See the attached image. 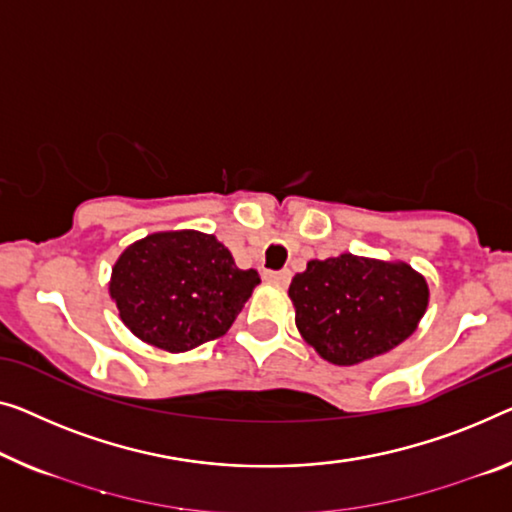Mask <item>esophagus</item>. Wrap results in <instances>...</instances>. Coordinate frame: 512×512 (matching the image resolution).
<instances>
[{"mask_svg": "<svg viewBox=\"0 0 512 512\" xmlns=\"http://www.w3.org/2000/svg\"><path fill=\"white\" fill-rule=\"evenodd\" d=\"M264 278L273 282V285H280V287H287L289 280H292V271L289 269H282V271H266Z\"/></svg>", "mask_w": 512, "mask_h": 512, "instance_id": "esophagus-1", "label": "esophagus"}]
</instances>
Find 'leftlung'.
<instances>
[{"label":"left lung","mask_w":512,"mask_h":512,"mask_svg":"<svg viewBox=\"0 0 512 512\" xmlns=\"http://www.w3.org/2000/svg\"><path fill=\"white\" fill-rule=\"evenodd\" d=\"M427 296L425 278L409 264L352 253L312 259L289 285L301 335L335 365H354L398 347L416 331Z\"/></svg>","instance_id":"left-lung-1"}]
</instances>
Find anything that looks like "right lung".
<instances>
[{
    "label": "right lung",
    "instance_id": "1",
    "mask_svg": "<svg viewBox=\"0 0 512 512\" xmlns=\"http://www.w3.org/2000/svg\"><path fill=\"white\" fill-rule=\"evenodd\" d=\"M259 276L236 269L213 234L158 232L128 246L112 269L110 296L137 338L188 352L225 335Z\"/></svg>",
    "mask_w": 512,
    "mask_h": 512
}]
</instances>
